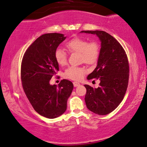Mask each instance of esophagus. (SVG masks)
<instances>
[{"mask_svg":"<svg viewBox=\"0 0 147 147\" xmlns=\"http://www.w3.org/2000/svg\"><path fill=\"white\" fill-rule=\"evenodd\" d=\"M73 85H74V87H78V86H79L80 85V84L79 83H78V82H73Z\"/></svg>","mask_w":147,"mask_h":147,"instance_id":"esophagus-1","label":"esophagus"}]
</instances>
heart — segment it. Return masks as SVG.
<instances>
[{"label": "heart", "mask_w": 147, "mask_h": 147, "mask_svg": "<svg viewBox=\"0 0 147 147\" xmlns=\"http://www.w3.org/2000/svg\"><path fill=\"white\" fill-rule=\"evenodd\" d=\"M69 53H80V60L87 64H94L100 55V46L97 42H89L86 39L75 37L65 44ZM55 58L58 65L64 66L67 63V55L62 49L58 48L55 52ZM86 69L82 67L71 66L66 69L65 78L73 80H80L86 74Z\"/></svg>", "instance_id": "obj_1"}]
</instances>
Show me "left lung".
I'll use <instances>...</instances> for the list:
<instances>
[{
	"mask_svg": "<svg viewBox=\"0 0 147 147\" xmlns=\"http://www.w3.org/2000/svg\"><path fill=\"white\" fill-rule=\"evenodd\" d=\"M80 33L96 34L101 42L97 66L87 76V80L99 79L100 87L84 85L85 96L89 111L106 115L118 107L124 98L128 87L129 65L126 53L117 40L103 31H82Z\"/></svg>",
	"mask_w": 147,
	"mask_h": 147,
	"instance_id": "1",
	"label": "left lung"
}]
</instances>
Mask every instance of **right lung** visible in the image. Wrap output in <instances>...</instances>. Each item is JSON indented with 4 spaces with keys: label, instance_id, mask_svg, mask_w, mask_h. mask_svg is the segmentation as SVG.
I'll use <instances>...</instances> for the list:
<instances>
[{
    "label": "right lung",
    "instance_id": "1",
    "mask_svg": "<svg viewBox=\"0 0 147 147\" xmlns=\"http://www.w3.org/2000/svg\"><path fill=\"white\" fill-rule=\"evenodd\" d=\"M66 38L63 34L47 33L38 37L24 55L21 65L23 89L36 113L49 119L65 113L73 84L62 80L58 85H50L59 71L55 52Z\"/></svg>",
    "mask_w": 147,
    "mask_h": 147
}]
</instances>
